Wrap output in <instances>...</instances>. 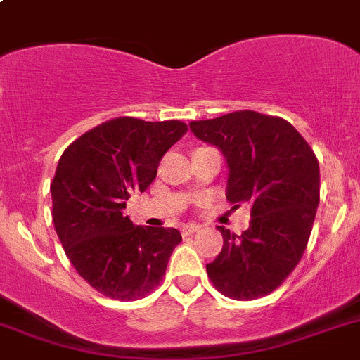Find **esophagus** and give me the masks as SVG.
Here are the masks:
<instances>
[{"label":"esophagus","mask_w":360,"mask_h":360,"mask_svg":"<svg viewBox=\"0 0 360 360\" xmlns=\"http://www.w3.org/2000/svg\"><path fill=\"white\" fill-rule=\"evenodd\" d=\"M200 230V224L197 223H190V224H183L181 226V233L183 235H190V233H195V231Z\"/></svg>","instance_id":"34e87169"}]
</instances>
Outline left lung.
I'll list each match as a JSON object with an SVG mask.
<instances>
[{"label":"left lung","mask_w":360,"mask_h":360,"mask_svg":"<svg viewBox=\"0 0 360 360\" xmlns=\"http://www.w3.org/2000/svg\"><path fill=\"white\" fill-rule=\"evenodd\" d=\"M190 129L226 160L228 200L252 205L240 237L217 226L223 250L207 275L233 300L266 296L296 268L310 238L321 188L317 157L291 123L256 111L191 122Z\"/></svg>","instance_id":"left-lung-1"}]
</instances>
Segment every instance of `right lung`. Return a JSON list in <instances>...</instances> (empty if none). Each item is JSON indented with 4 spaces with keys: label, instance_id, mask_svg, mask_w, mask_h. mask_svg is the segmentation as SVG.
Wrapping results in <instances>:
<instances>
[{
    "label": "right lung",
    "instance_id": "1",
    "mask_svg": "<svg viewBox=\"0 0 360 360\" xmlns=\"http://www.w3.org/2000/svg\"><path fill=\"white\" fill-rule=\"evenodd\" d=\"M186 132L177 120L123 116L83 134L60 157L50 184L53 226L76 271L104 296L134 301L153 291L183 240L176 228L136 226L123 209Z\"/></svg>",
    "mask_w": 360,
    "mask_h": 360
}]
</instances>
